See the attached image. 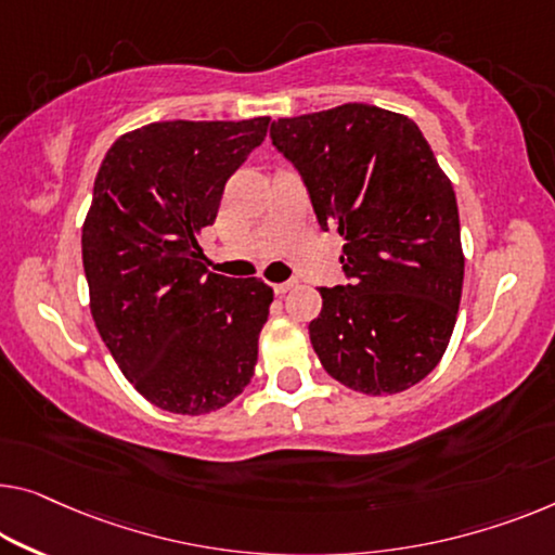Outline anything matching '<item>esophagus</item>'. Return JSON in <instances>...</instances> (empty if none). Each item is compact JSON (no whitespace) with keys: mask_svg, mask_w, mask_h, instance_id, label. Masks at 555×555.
<instances>
[{"mask_svg":"<svg viewBox=\"0 0 555 555\" xmlns=\"http://www.w3.org/2000/svg\"><path fill=\"white\" fill-rule=\"evenodd\" d=\"M296 286V281H284V284H274V292L281 296V294H286V292H292V288Z\"/></svg>","mask_w":555,"mask_h":555,"instance_id":"esophagus-1","label":"esophagus"}]
</instances>
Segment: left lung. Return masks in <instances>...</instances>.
I'll return each mask as SVG.
<instances>
[{"label": "left lung", "instance_id": "obj_1", "mask_svg": "<svg viewBox=\"0 0 555 555\" xmlns=\"http://www.w3.org/2000/svg\"><path fill=\"white\" fill-rule=\"evenodd\" d=\"M324 231L344 238L349 284L326 288L311 346L331 378L391 396L449 349L463 288L459 204L421 129L403 114L341 104L271 124Z\"/></svg>", "mask_w": 555, "mask_h": 555}]
</instances>
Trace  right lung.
Returning <instances> with one entry per match:
<instances>
[{"mask_svg":"<svg viewBox=\"0 0 555 555\" xmlns=\"http://www.w3.org/2000/svg\"><path fill=\"white\" fill-rule=\"evenodd\" d=\"M269 121H154L99 167L81 227L89 309L127 382L169 413L224 409L254 376L274 288L214 274L198 234Z\"/></svg>","mask_w":555,"mask_h":555,"instance_id":"1","label":"right lung"}]
</instances>
